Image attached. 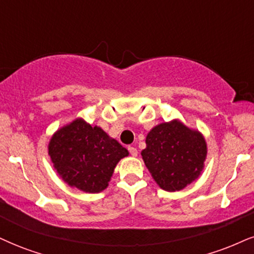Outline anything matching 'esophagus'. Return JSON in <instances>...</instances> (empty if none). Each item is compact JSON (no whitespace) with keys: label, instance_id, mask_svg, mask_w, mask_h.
Listing matches in <instances>:
<instances>
[{"label":"esophagus","instance_id":"34e87169","mask_svg":"<svg viewBox=\"0 0 254 254\" xmlns=\"http://www.w3.org/2000/svg\"><path fill=\"white\" fill-rule=\"evenodd\" d=\"M128 151H129L130 155H132V156H136L137 155V149L135 148V147L129 146V147H128Z\"/></svg>","mask_w":254,"mask_h":254}]
</instances>
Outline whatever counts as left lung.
<instances>
[{
	"instance_id": "obj_1",
	"label": "left lung",
	"mask_w": 254,
	"mask_h": 254,
	"mask_svg": "<svg viewBox=\"0 0 254 254\" xmlns=\"http://www.w3.org/2000/svg\"><path fill=\"white\" fill-rule=\"evenodd\" d=\"M141 155L155 183L162 190L175 192L201 174L207 145L199 130L172 120L152 128Z\"/></svg>"
}]
</instances>
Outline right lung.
<instances>
[{"label":"right lung","instance_id":"right-lung-1","mask_svg":"<svg viewBox=\"0 0 254 254\" xmlns=\"http://www.w3.org/2000/svg\"><path fill=\"white\" fill-rule=\"evenodd\" d=\"M48 154L64 183L86 193L107 189L115 166L128 151L98 126L75 119L58 129Z\"/></svg>","mask_w":254,"mask_h":254}]
</instances>
